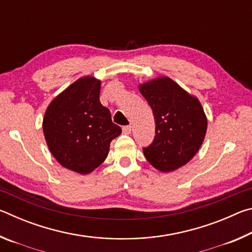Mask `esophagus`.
<instances>
[{
  "label": "esophagus",
  "instance_id": "obj_1",
  "mask_svg": "<svg viewBox=\"0 0 252 252\" xmlns=\"http://www.w3.org/2000/svg\"><path fill=\"white\" fill-rule=\"evenodd\" d=\"M122 131H123V133L130 134L131 133V126H125L122 127Z\"/></svg>",
  "mask_w": 252,
  "mask_h": 252
}]
</instances>
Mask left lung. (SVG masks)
I'll return each mask as SVG.
<instances>
[{
    "instance_id": "8db88e82",
    "label": "left lung",
    "mask_w": 252,
    "mask_h": 252,
    "mask_svg": "<svg viewBox=\"0 0 252 252\" xmlns=\"http://www.w3.org/2000/svg\"><path fill=\"white\" fill-rule=\"evenodd\" d=\"M139 90L152 109L156 135L143 148L147 160L160 171L176 170L198 152L207 131V118L197 97L163 76L141 84Z\"/></svg>"
}]
</instances>
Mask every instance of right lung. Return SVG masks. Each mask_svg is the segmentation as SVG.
Wrapping results in <instances>:
<instances>
[{
  "instance_id": "1",
  "label": "right lung",
  "mask_w": 252,
  "mask_h": 252,
  "mask_svg": "<svg viewBox=\"0 0 252 252\" xmlns=\"http://www.w3.org/2000/svg\"><path fill=\"white\" fill-rule=\"evenodd\" d=\"M101 82L85 76L72 83L46 109L43 132L51 153L63 167L81 174L105 160L110 143L121 134L100 103Z\"/></svg>"
}]
</instances>
